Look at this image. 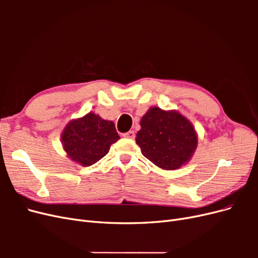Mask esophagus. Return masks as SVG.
<instances>
[{
	"label": "esophagus",
	"instance_id": "1",
	"mask_svg": "<svg viewBox=\"0 0 258 258\" xmlns=\"http://www.w3.org/2000/svg\"><path fill=\"white\" fill-rule=\"evenodd\" d=\"M122 137H123V138H127V139H135V137H136V135H135V131L130 130V131L126 132V134H123V135H122Z\"/></svg>",
	"mask_w": 258,
	"mask_h": 258
}]
</instances>
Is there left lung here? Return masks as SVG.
I'll use <instances>...</instances> for the list:
<instances>
[{"label":"left lung","mask_w":258,"mask_h":258,"mask_svg":"<svg viewBox=\"0 0 258 258\" xmlns=\"http://www.w3.org/2000/svg\"><path fill=\"white\" fill-rule=\"evenodd\" d=\"M136 142L144 157L162 170H176L188 162L198 145L192 123L178 111L150 107L140 121Z\"/></svg>","instance_id":"1"}]
</instances>
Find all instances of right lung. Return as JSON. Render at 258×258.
Segmentation results:
<instances>
[{"label":"right lung","mask_w":258,"mask_h":258,"mask_svg":"<svg viewBox=\"0 0 258 258\" xmlns=\"http://www.w3.org/2000/svg\"><path fill=\"white\" fill-rule=\"evenodd\" d=\"M119 139L115 123L93 112L70 120L61 134L62 147L68 157L83 167L103 158Z\"/></svg>","instance_id":"1"}]
</instances>
